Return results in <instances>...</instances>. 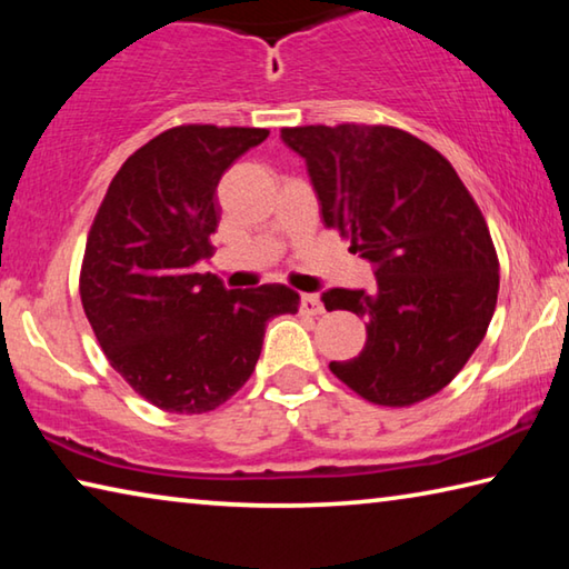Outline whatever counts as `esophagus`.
Listing matches in <instances>:
<instances>
[{"instance_id": "34e87169", "label": "esophagus", "mask_w": 569, "mask_h": 569, "mask_svg": "<svg viewBox=\"0 0 569 569\" xmlns=\"http://www.w3.org/2000/svg\"><path fill=\"white\" fill-rule=\"evenodd\" d=\"M301 311L308 313V316H321V313L326 311V308H323V303L319 301V296L303 293V296H301Z\"/></svg>"}]
</instances>
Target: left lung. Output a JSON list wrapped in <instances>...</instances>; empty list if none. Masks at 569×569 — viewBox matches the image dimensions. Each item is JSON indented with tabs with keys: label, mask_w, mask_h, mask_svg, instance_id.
<instances>
[{
	"label": "left lung",
	"mask_w": 569,
	"mask_h": 569,
	"mask_svg": "<svg viewBox=\"0 0 569 569\" xmlns=\"http://www.w3.org/2000/svg\"><path fill=\"white\" fill-rule=\"evenodd\" d=\"M281 140L306 160L323 223L373 266L371 293L331 288L326 311L366 319V346L329 369L359 397L411 407L469 361L492 321L499 261L451 162L389 124H306Z\"/></svg>",
	"instance_id": "obj_1"
}]
</instances>
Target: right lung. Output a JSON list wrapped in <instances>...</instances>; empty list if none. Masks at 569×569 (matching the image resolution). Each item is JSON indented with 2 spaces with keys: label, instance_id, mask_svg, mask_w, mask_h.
Here are the masks:
<instances>
[{
  "label": "right lung",
  "instance_id": "1",
  "mask_svg": "<svg viewBox=\"0 0 569 569\" xmlns=\"http://www.w3.org/2000/svg\"><path fill=\"white\" fill-rule=\"evenodd\" d=\"M263 128L180 124L122 162L94 216L80 273L84 316L114 371L172 413L213 411L243 387L266 323L296 313L281 283L223 286L198 273L216 233L218 182Z\"/></svg>",
  "mask_w": 569,
  "mask_h": 569
}]
</instances>
